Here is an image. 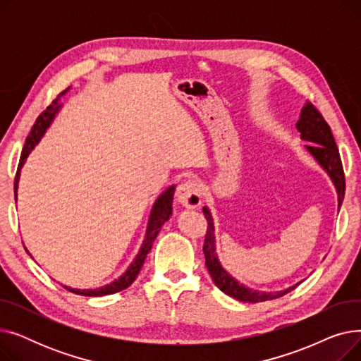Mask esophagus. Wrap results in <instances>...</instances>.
<instances>
[{"label":"esophagus","instance_id":"esophagus-1","mask_svg":"<svg viewBox=\"0 0 361 361\" xmlns=\"http://www.w3.org/2000/svg\"><path fill=\"white\" fill-rule=\"evenodd\" d=\"M177 200L187 209H196L202 203V188L196 181H185L177 188Z\"/></svg>","mask_w":361,"mask_h":361}]
</instances>
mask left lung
<instances>
[{"instance_id":"1","label":"left lung","mask_w":361,"mask_h":361,"mask_svg":"<svg viewBox=\"0 0 361 361\" xmlns=\"http://www.w3.org/2000/svg\"><path fill=\"white\" fill-rule=\"evenodd\" d=\"M300 136L302 140L310 142L306 145V149L309 154L317 161V164L324 168L328 176L331 177L336 193H338V209L343 204L344 193H345V177H344V169L343 162H341L339 152L335 143V139L332 136L331 127L322 117V114L310 104L307 102L301 109L300 120L295 124ZM203 214L207 221V230L204 235V244H203V253H204V264L207 271H209L212 281L215 286L226 295H230L238 301L244 302H260L267 300L279 298L286 295L287 293L293 291L295 286L271 293V291H257L253 288L245 287L244 283H240L235 278H233L228 272H226L222 264L218 260L216 252H215V226H214V218L211 215V211L207 209V206L203 207Z\"/></svg>"}]
</instances>
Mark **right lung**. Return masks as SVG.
Instances as JSON below:
<instances>
[{"instance_id":"add662e5","label":"right lung","mask_w":361,"mask_h":361,"mask_svg":"<svg viewBox=\"0 0 361 361\" xmlns=\"http://www.w3.org/2000/svg\"><path fill=\"white\" fill-rule=\"evenodd\" d=\"M68 89H66L64 92L60 93V97H63V94L67 93ZM60 97L56 98L42 114L39 117H37L35 126L32 127L29 136L26 139V143L23 146V152H22V157H20V162H18V166H17V173H16V180H14V197L17 200V188H18V180H20V169L23 168L25 162H26V158L29 157L30 152L33 150V147L39 143L41 137L45 135L47 128L51 126V123L54 121L56 112L60 111L61 108V104L59 102L60 101ZM174 192H176V185H171L168 187L166 190L157 199V202L154 203V207H152L150 211V216H149V222H147V228H146V235H145V240H143V244L142 247L137 253V256L135 257V260L131 262V264L128 267V269L116 281H112L111 283H108V286H104L101 288H94V290H78V288H70V287H66V290L74 293V294H80V295H87V297H101V295H108V294H114V293H118V291H123L126 290L127 287H130L133 282H135V279L137 278L143 263H145V259L147 256V253L150 252L152 249V244H154L158 233L161 231L162 225L169 219V216L173 215V199H174Z\"/></svg>"}]
</instances>
